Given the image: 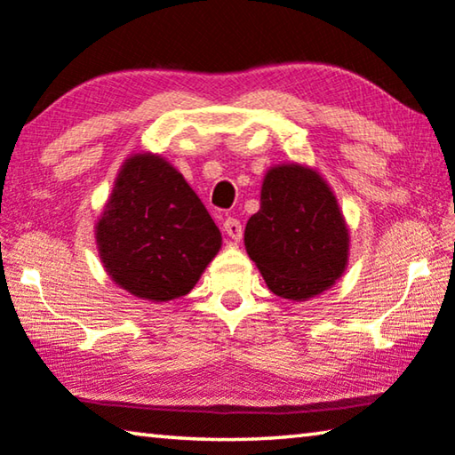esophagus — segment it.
<instances>
[{"label":"esophagus","instance_id":"34e87169","mask_svg":"<svg viewBox=\"0 0 455 455\" xmlns=\"http://www.w3.org/2000/svg\"><path fill=\"white\" fill-rule=\"evenodd\" d=\"M222 228H225V233H227V236L228 239H233V241H241V236H243V225L236 219H233V216H228V219L222 222Z\"/></svg>","mask_w":455,"mask_h":455}]
</instances>
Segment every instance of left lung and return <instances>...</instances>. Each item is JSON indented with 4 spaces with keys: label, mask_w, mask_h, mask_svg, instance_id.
Segmentation results:
<instances>
[{
    "label": "left lung",
    "mask_w": 455,
    "mask_h": 455,
    "mask_svg": "<svg viewBox=\"0 0 455 455\" xmlns=\"http://www.w3.org/2000/svg\"><path fill=\"white\" fill-rule=\"evenodd\" d=\"M350 236L326 180L301 164L265 174L261 208L244 227V249L279 298L306 301L336 283Z\"/></svg>",
    "instance_id": "8db88e82"
}]
</instances>
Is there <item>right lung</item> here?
<instances>
[{"instance_id":"add662e5","label":"right lung","mask_w":455,"mask_h":455,"mask_svg":"<svg viewBox=\"0 0 455 455\" xmlns=\"http://www.w3.org/2000/svg\"><path fill=\"white\" fill-rule=\"evenodd\" d=\"M95 235L109 277L149 301L188 293L222 244L196 192L156 154H135L121 165Z\"/></svg>"}]
</instances>
